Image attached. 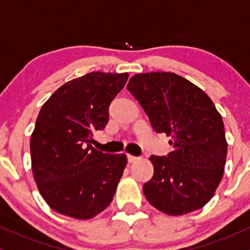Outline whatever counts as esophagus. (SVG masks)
<instances>
[{
    "instance_id": "34e87169",
    "label": "esophagus",
    "mask_w": 250,
    "mask_h": 250,
    "mask_svg": "<svg viewBox=\"0 0 250 250\" xmlns=\"http://www.w3.org/2000/svg\"><path fill=\"white\" fill-rule=\"evenodd\" d=\"M127 158H128V163H130V164H131V163H134V162H136V160L140 159V158H138V157L131 156V154H128Z\"/></svg>"
}]
</instances>
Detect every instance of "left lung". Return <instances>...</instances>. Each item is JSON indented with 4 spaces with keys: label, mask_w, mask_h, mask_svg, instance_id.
Returning a JSON list of instances; mask_svg holds the SVG:
<instances>
[{
    "label": "left lung",
    "mask_w": 250,
    "mask_h": 250,
    "mask_svg": "<svg viewBox=\"0 0 250 250\" xmlns=\"http://www.w3.org/2000/svg\"><path fill=\"white\" fill-rule=\"evenodd\" d=\"M127 88L156 132L172 140L173 151L151 156L154 172L143 191L152 207L169 216L203 208L222 181L227 142L222 115L209 96L174 72L137 74Z\"/></svg>",
    "instance_id": "obj_1"
}]
</instances>
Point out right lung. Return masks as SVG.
Wrapping results in <instances>:
<instances>
[{"label": "right lung", "mask_w": 250, "mask_h": 250, "mask_svg": "<svg viewBox=\"0 0 250 250\" xmlns=\"http://www.w3.org/2000/svg\"><path fill=\"white\" fill-rule=\"evenodd\" d=\"M129 75L92 71L59 87L41 107L30 151L37 187L56 212L91 219L116 191L127 156L98 151L94 131L108 122V107Z\"/></svg>", "instance_id": "1"}]
</instances>
